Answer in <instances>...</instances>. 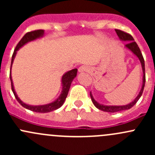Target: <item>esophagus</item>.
Instances as JSON below:
<instances>
[{
    "mask_svg": "<svg viewBox=\"0 0 155 155\" xmlns=\"http://www.w3.org/2000/svg\"><path fill=\"white\" fill-rule=\"evenodd\" d=\"M89 70V68H87V66H81L80 68H79V72H80V73H82V72H85V71H88Z\"/></svg>",
    "mask_w": 155,
    "mask_h": 155,
    "instance_id": "34e87169",
    "label": "esophagus"
}]
</instances>
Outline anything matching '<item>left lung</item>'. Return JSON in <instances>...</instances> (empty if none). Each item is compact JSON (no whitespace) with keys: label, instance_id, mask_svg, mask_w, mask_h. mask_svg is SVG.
Listing matches in <instances>:
<instances>
[{"label":"left lung","instance_id":"1","mask_svg":"<svg viewBox=\"0 0 155 155\" xmlns=\"http://www.w3.org/2000/svg\"><path fill=\"white\" fill-rule=\"evenodd\" d=\"M115 32H116L117 35L118 36L120 39L121 40H124V41H127L128 43L125 45V46L127 48H129L130 51H132L134 52V54H135L137 57L140 59V62H141L142 68H143V86H142L141 90H140V94H139L138 96L137 97L135 100L133 101L130 104H127L125 106H104L102 104H100L97 102L96 101H94V99L92 97V94L90 92V96L91 98V101L93 102L94 105L95 106L97 109H101V110L104 111V112H120V111L122 110H127V109H130L131 107H134L136 104H137V101H139V99L140 98V97L143 94V90H144L145 87V61L143 58V56L142 54L141 51H140V48H139L137 43L134 41V39L133 38L132 36L130 35L128 33L124 32V31H121V30L115 29Z\"/></svg>","mask_w":155,"mask_h":155}]
</instances>
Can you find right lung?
Wrapping results in <instances>:
<instances>
[{"label":"right lung","instance_id":"obj_1","mask_svg":"<svg viewBox=\"0 0 155 155\" xmlns=\"http://www.w3.org/2000/svg\"><path fill=\"white\" fill-rule=\"evenodd\" d=\"M44 34V31L43 30H36V31H30V32L26 33L24 35V37L21 39L18 43L17 44V46H15V48L14 49L13 54L12 56V61H11V66L12 67V64L13 62L14 58H15V54H16V51L19 49V48H21V46H24L25 43H28L30 41H32V40H35V39L39 38V37H42V36ZM77 74V69H73V70H70L68 73H65L63 76H62V91L60 97L56 100L54 102L51 103V104H46V105H42V106H30L28 104H25V103H23L19 98L17 96L16 93H15V90H14L13 84H12V77H11V72L10 73V78L11 81V88H12V92H13L14 95H15V99L17 100L18 103L22 106L23 107H25V109H29V110L33 111V112H40V113H46V112H49L51 111H54L55 109H58V108H60L63 105L65 99H66L67 96H68V94L69 91V89H70V85H71L72 81L73 80L75 77L76 76Z\"/></svg>","mask_w":155,"mask_h":155}]
</instances>
